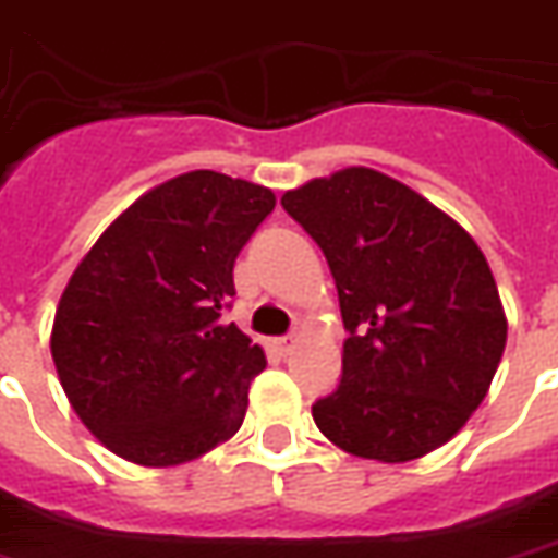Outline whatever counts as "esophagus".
<instances>
[{"instance_id": "obj_1", "label": "esophagus", "mask_w": 558, "mask_h": 558, "mask_svg": "<svg viewBox=\"0 0 558 558\" xmlns=\"http://www.w3.org/2000/svg\"><path fill=\"white\" fill-rule=\"evenodd\" d=\"M296 341H300V336H296V332H291V336H282V339H276L274 341V348L279 353H282V356H288V353L294 351V344Z\"/></svg>"}]
</instances>
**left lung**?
Instances as JSON below:
<instances>
[{
    "mask_svg": "<svg viewBox=\"0 0 558 558\" xmlns=\"http://www.w3.org/2000/svg\"><path fill=\"white\" fill-rule=\"evenodd\" d=\"M336 279L341 384L312 404L356 458L404 463L440 449L485 401L506 312L475 240L389 174L341 169L282 195Z\"/></svg>",
    "mask_w": 558,
    "mask_h": 558,
    "instance_id": "obj_1",
    "label": "left lung"
}]
</instances>
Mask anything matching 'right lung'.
<instances>
[{"instance_id":"right-lung-1","label":"right lung","mask_w":558,"mask_h":558,"mask_svg":"<svg viewBox=\"0 0 558 558\" xmlns=\"http://www.w3.org/2000/svg\"><path fill=\"white\" fill-rule=\"evenodd\" d=\"M274 207L267 186L178 174L136 198L73 270L52 363L76 416L118 458L174 466L243 425L267 360L222 312L240 250Z\"/></svg>"}]
</instances>
